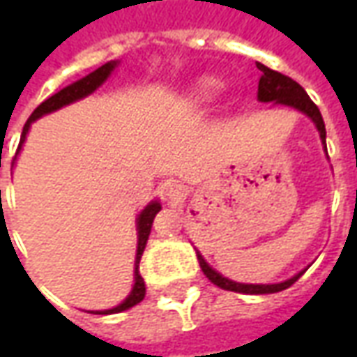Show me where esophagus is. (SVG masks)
Listing matches in <instances>:
<instances>
[{
  "label": "esophagus",
  "mask_w": 357,
  "mask_h": 357,
  "mask_svg": "<svg viewBox=\"0 0 357 357\" xmlns=\"http://www.w3.org/2000/svg\"><path fill=\"white\" fill-rule=\"evenodd\" d=\"M166 197L172 199V201H183V197H187L185 185H181V183H170V185L166 187Z\"/></svg>",
  "instance_id": "obj_1"
}]
</instances>
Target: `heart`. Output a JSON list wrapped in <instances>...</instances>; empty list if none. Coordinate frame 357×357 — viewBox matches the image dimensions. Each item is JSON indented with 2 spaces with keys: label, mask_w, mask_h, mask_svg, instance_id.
<instances>
[{
  "label": "heart",
  "mask_w": 357,
  "mask_h": 357,
  "mask_svg": "<svg viewBox=\"0 0 357 357\" xmlns=\"http://www.w3.org/2000/svg\"><path fill=\"white\" fill-rule=\"evenodd\" d=\"M216 88H218L216 82H212V80L201 82V84H199V86L193 89V93H191V99H193L195 102L206 101V99H210V97L214 95Z\"/></svg>",
  "instance_id": "1"
}]
</instances>
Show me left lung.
Wrapping results in <instances>:
<instances>
[{
  "label": "left lung",
  "mask_w": 357,
  "mask_h": 357,
  "mask_svg": "<svg viewBox=\"0 0 357 357\" xmlns=\"http://www.w3.org/2000/svg\"><path fill=\"white\" fill-rule=\"evenodd\" d=\"M258 70L262 73L260 76V82H258V101L260 102H275V105H287V107H292L296 109L302 114H306L312 122L317 128L319 132V137H321L323 149L327 151V145H325V137H327V132H325V122H323L321 112L315 107V102L307 97V93L304 91V88L296 84V82L284 76L281 73H275L271 70L262 63H256ZM197 258H199V264H201V269L204 271V275L208 277L210 281L214 284H218L220 289H225V291L233 292H243V294H271V292H279L289 289L296 279H300V275L306 271L302 269L296 275H292L291 279L287 281H281V283H268V284H255V283H237V281H231L227 279L222 273H218L216 269L210 268L208 262L202 258L201 252H197Z\"/></svg>",
  "instance_id": "1"
}]
</instances>
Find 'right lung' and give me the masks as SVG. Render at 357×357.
I'll return each instance as SVG.
<instances>
[{
    "instance_id": "right-lung-1",
    "label": "right lung",
    "mask_w": 357,
    "mask_h": 357,
    "mask_svg": "<svg viewBox=\"0 0 357 357\" xmlns=\"http://www.w3.org/2000/svg\"><path fill=\"white\" fill-rule=\"evenodd\" d=\"M120 61H109V63H105L102 66H99L97 70L93 73H89L88 76H84L82 80L74 82L70 86H66L61 91H57L55 95H51L50 99H45V101L38 107V109L30 114L28 118V122L22 128V135H20V145L19 151L22 147V143L26 141V133L30 130V126L32 122H36L38 118L45 116V114H50V112H55V110L63 109L66 105H70L74 101H80L84 97H88L91 95L97 88H101L105 82L109 80V76L114 73V68L118 66ZM160 201H151L145 206V208L141 210L139 216H137V252H135V264H133V287L130 294L126 296L124 302H120L118 306L110 307V310H97V312H91V314H101V315H109V314H120V312H124V310H130L135 304H139L141 300L145 298V281H143V277L139 275V260L141 256H143V250H145V245H147L149 239V233H151V227H153V220L155 216L160 212Z\"/></svg>"
}]
</instances>
